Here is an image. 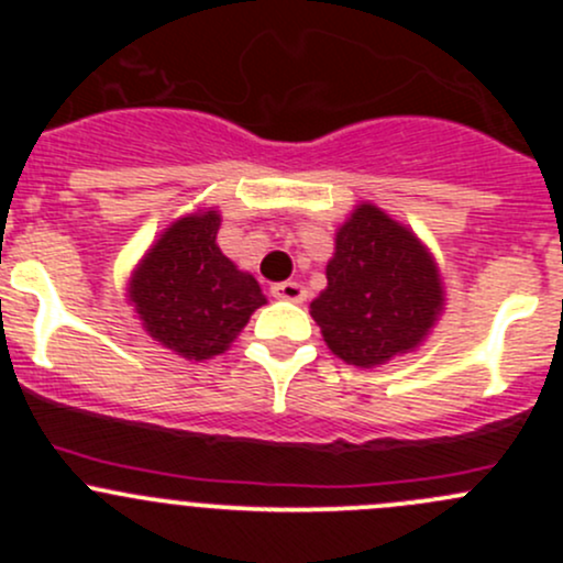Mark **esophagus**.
Returning a JSON list of instances; mask_svg holds the SVG:
<instances>
[{
	"label": "esophagus",
	"mask_w": 563,
	"mask_h": 563,
	"mask_svg": "<svg viewBox=\"0 0 563 563\" xmlns=\"http://www.w3.org/2000/svg\"><path fill=\"white\" fill-rule=\"evenodd\" d=\"M272 297L286 299V302H305V299H308V291H305V286H299V283L286 280L272 286Z\"/></svg>",
	"instance_id": "1"
}]
</instances>
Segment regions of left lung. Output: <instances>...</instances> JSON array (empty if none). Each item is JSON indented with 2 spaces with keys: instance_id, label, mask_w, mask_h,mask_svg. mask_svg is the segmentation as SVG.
Listing matches in <instances>:
<instances>
[{
  "instance_id": "obj_1",
  "label": "left lung",
  "mask_w": 563,
  "mask_h": 563,
  "mask_svg": "<svg viewBox=\"0 0 563 563\" xmlns=\"http://www.w3.org/2000/svg\"><path fill=\"white\" fill-rule=\"evenodd\" d=\"M444 310L439 266L411 229L360 203L334 234L327 288L310 316L340 360L384 365L417 349Z\"/></svg>"
}]
</instances>
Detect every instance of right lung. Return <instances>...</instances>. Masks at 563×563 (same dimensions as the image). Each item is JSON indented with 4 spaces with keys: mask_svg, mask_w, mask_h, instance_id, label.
<instances>
[{
    "mask_svg": "<svg viewBox=\"0 0 563 563\" xmlns=\"http://www.w3.org/2000/svg\"><path fill=\"white\" fill-rule=\"evenodd\" d=\"M220 214L198 209L168 225L130 277L128 297L157 343L185 360L223 354L266 305L258 280L218 247Z\"/></svg>",
    "mask_w": 563,
    "mask_h": 563,
    "instance_id": "obj_1",
    "label": "right lung"
}]
</instances>
